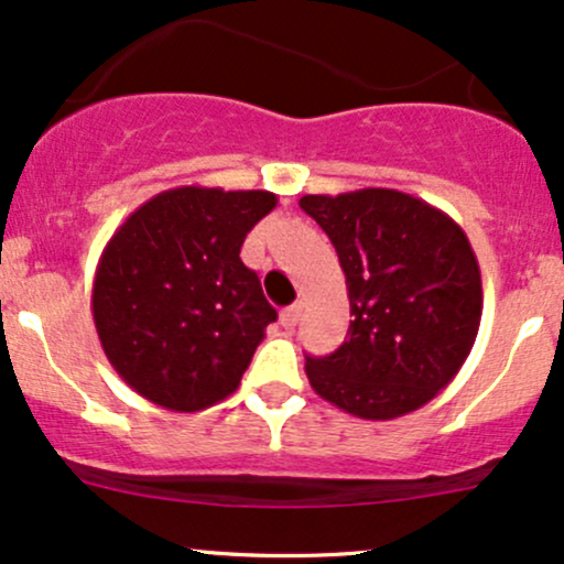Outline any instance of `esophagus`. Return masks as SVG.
<instances>
[{"instance_id": "34e87169", "label": "esophagus", "mask_w": 564, "mask_h": 564, "mask_svg": "<svg viewBox=\"0 0 564 564\" xmlns=\"http://www.w3.org/2000/svg\"><path fill=\"white\" fill-rule=\"evenodd\" d=\"M300 318H302V304H291V307H286L281 313L283 328H294L296 323H300Z\"/></svg>"}]
</instances>
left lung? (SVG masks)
<instances>
[{
  "label": "left lung",
  "instance_id": "1",
  "mask_svg": "<svg viewBox=\"0 0 564 564\" xmlns=\"http://www.w3.org/2000/svg\"><path fill=\"white\" fill-rule=\"evenodd\" d=\"M300 206L332 238L352 315L345 345L304 364L313 390L368 422L426 405L480 328V264L467 232L392 187L302 196Z\"/></svg>",
  "mask_w": 564,
  "mask_h": 564
}]
</instances>
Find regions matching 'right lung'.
<instances>
[{
	"instance_id": "obj_1",
	"label": "right lung",
	"mask_w": 564,
	"mask_h": 564,
	"mask_svg": "<svg viewBox=\"0 0 564 564\" xmlns=\"http://www.w3.org/2000/svg\"><path fill=\"white\" fill-rule=\"evenodd\" d=\"M275 204L270 191L183 185L145 200L113 232L95 270L93 318L134 392L191 413L238 390L278 318L238 254Z\"/></svg>"
}]
</instances>
